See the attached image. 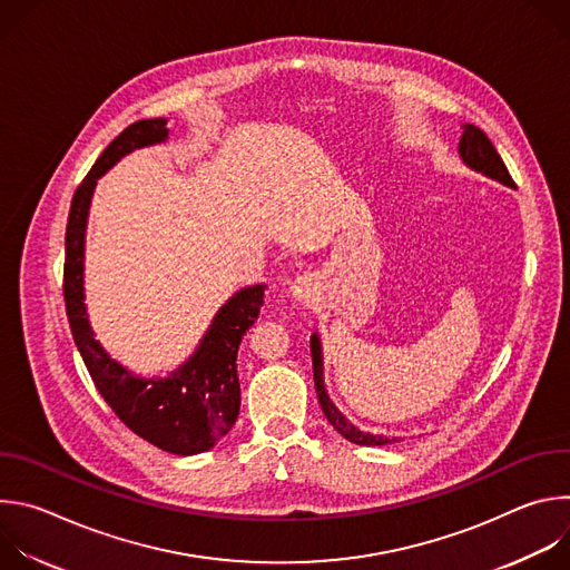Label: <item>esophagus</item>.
<instances>
[{"mask_svg":"<svg viewBox=\"0 0 570 570\" xmlns=\"http://www.w3.org/2000/svg\"><path fill=\"white\" fill-rule=\"evenodd\" d=\"M288 293H291V297H293L295 302H299V304H308V302H313V297L317 295L315 279H313V277H308V275H302V277L293 279V284H291Z\"/></svg>","mask_w":570,"mask_h":570,"instance_id":"1","label":"esophagus"}]
</instances>
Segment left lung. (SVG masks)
<instances>
[{
    "mask_svg": "<svg viewBox=\"0 0 570 570\" xmlns=\"http://www.w3.org/2000/svg\"><path fill=\"white\" fill-rule=\"evenodd\" d=\"M462 137L458 144V155L464 161V165L475 171L482 174L484 178H492L505 187H514L501 155L497 153L494 144L490 141L478 126L473 124H464L462 126ZM311 356H313V379H315V390H317V399L322 405V413L324 417L330 420V424L350 442L361 444V446H383V444H392L399 442V438L394 435H383V433H367L361 431L358 426H354L341 411L338 405L332 401L327 385H324V354H322V343L317 332H313L311 336Z\"/></svg>",
    "mask_w": 570,
    "mask_h": 570,
    "instance_id": "1",
    "label": "left lung"
}]
</instances>
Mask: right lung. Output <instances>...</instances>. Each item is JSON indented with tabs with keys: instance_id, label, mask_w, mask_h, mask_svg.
I'll list each match as a JSON object with an SVG mask.
<instances>
[{
	"instance_id": "obj_1",
	"label": "right lung",
	"mask_w": 570,
	"mask_h": 570,
	"mask_svg": "<svg viewBox=\"0 0 570 570\" xmlns=\"http://www.w3.org/2000/svg\"><path fill=\"white\" fill-rule=\"evenodd\" d=\"M169 119L128 126L95 161L71 198L65 232V306L73 343L115 415L139 438L176 455L205 453L234 426L240 409L236 354L257 322L266 284L238 288L214 313L196 350L167 376H141L112 358L95 338L86 304V234L99 178L139 148L169 141Z\"/></svg>"
}]
</instances>
